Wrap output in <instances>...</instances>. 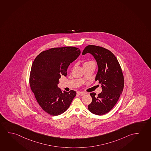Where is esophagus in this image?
Masks as SVG:
<instances>
[{"label": "esophagus", "instance_id": "esophagus-1", "mask_svg": "<svg viewBox=\"0 0 151 151\" xmlns=\"http://www.w3.org/2000/svg\"><path fill=\"white\" fill-rule=\"evenodd\" d=\"M77 93H78V94L79 95V96H83V95H84V94H86L84 92H78Z\"/></svg>", "mask_w": 151, "mask_h": 151}]
</instances>
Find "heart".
<instances>
[{"mask_svg":"<svg viewBox=\"0 0 151 151\" xmlns=\"http://www.w3.org/2000/svg\"><path fill=\"white\" fill-rule=\"evenodd\" d=\"M89 62H91V61H88V62H86L85 63H89Z\"/></svg>","mask_w":151,"mask_h":151,"instance_id":"b5f03b06","label":"heart"}]
</instances>
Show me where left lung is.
Here are the masks:
<instances>
[{
  "label": "left lung",
  "instance_id": "left-lung-1",
  "mask_svg": "<svg viewBox=\"0 0 151 151\" xmlns=\"http://www.w3.org/2000/svg\"><path fill=\"white\" fill-rule=\"evenodd\" d=\"M87 53L93 56L98 66L96 81L101 84L102 91L96 96L91 93L92 101L88 109L94 114L102 115L112 110L117 103L124 88V77L119 61L115 55L105 48L89 45L84 48L82 55Z\"/></svg>",
  "mask_w": 151,
  "mask_h": 151
}]
</instances>
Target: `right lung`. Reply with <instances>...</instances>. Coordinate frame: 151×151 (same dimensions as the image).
<instances>
[{
  "label": "right lung",
  "mask_w": 151,
  "mask_h": 151,
  "mask_svg": "<svg viewBox=\"0 0 151 151\" xmlns=\"http://www.w3.org/2000/svg\"><path fill=\"white\" fill-rule=\"evenodd\" d=\"M74 47L51 48L37 56L31 66L29 83L41 108L53 116L61 114L69 108L76 92H62L58 87L59 79L66 76L71 63L80 55Z\"/></svg>",
  "instance_id": "right-lung-1"
}]
</instances>
